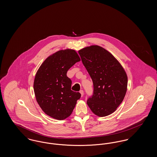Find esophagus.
Here are the masks:
<instances>
[{
  "instance_id": "1",
  "label": "esophagus",
  "mask_w": 157,
  "mask_h": 157,
  "mask_svg": "<svg viewBox=\"0 0 157 157\" xmlns=\"http://www.w3.org/2000/svg\"><path fill=\"white\" fill-rule=\"evenodd\" d=\"M79 92L81 93V96L83 97V94H84V93H83V90H81L79 91Z\"/></svg>"
}]
</instances>
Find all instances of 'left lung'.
Masks as SVG:
<instances>
[{"mask_svg": "<svg viewBox=\"0 0 157 157\" xmlns=\"http://www.w3.org/2000/svg\"><path fill=\"white\" fill-rule=\"evenodd\" d=\"M94 85L87 104L99 117L114 112L127 92V74L120 62L103 48L92 45L78 51Z\"/></svg>", "mask_w": 157, "mask_h": 157, "instance_id": "1", "label": "left lung"}]
</instances>
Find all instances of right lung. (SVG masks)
<instances>
[{
	"label": "right lung",
	"instance_id": "obj_1",
	"mask_svg": "<svg viewBox=\"0 0 157 157\" xmlns=\"http://www.w3.org/2000/svg\"><path fill=\"white\" fill-rule=\"evenodd\" d=\"M81 60L72 49L61 50L49 56L35 75L33 89L38 104L46 114L58 120L66 119L73 111L81 94L71 90L67 71Z\"/></svg>",
	"mask_w": 157,
	"mask_h": 157
}]
</instances>
